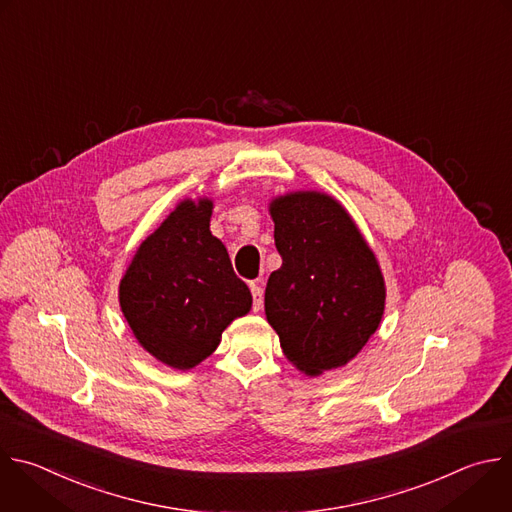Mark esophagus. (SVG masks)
I'll list each match as a JSON object with an SVG mask.
<instances>
[{"mask_svg":"<svg viewBox=\"0 0 512 512\" xmlns=\"http://www.w3.org/2000/svg\"><path fill=\"white\" fill-rule=\"evenodd\" d=\"M251 293H253V309L259 311L263 307V287H261V279H255L249 283Z\"/></svg>","mask_w":512,"mask_h":512,"instance_id":"obj_1","label":"esophagus"}]
</instances>
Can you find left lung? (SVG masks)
Wrapping results in <instances>:
<instances>
[{"instance_id":"1","label":"left lung","mask_w":512,"mask_h":512,"mask_svg":"<svg viewBox=\"0 0 512 512\" xmlns=\"http://www.w3.org/2000/svg\"><path fill=\"white\" fill-rule=\"evenodd\" d=\"M283 259L265 287V315L285 358L307 376L346 366L378 329L386 285L378 259L333 197L299 191L269 205Z\"/></svg>"}]
</instances>
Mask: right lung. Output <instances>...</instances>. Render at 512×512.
Segmentation results:
<instances>
[{
  "instance_id": "add662e5",
  "label": "right lung",
  "mask_w": 512,
  "mask_h": 512,
  "mask_svg": "<svg viewBox=\"0 0 512 512\" xmlns=\"http://www.w3.org/2000/svg\"><path fill=\"white\" fill-rule=\"evenodd\" d=\"M211 215V199L181 201L142 241L118 289L138 344L175 370L209 358L225 327L253 303L225 245L209 229Z\"/></svg>"
}]
</instances>
